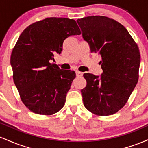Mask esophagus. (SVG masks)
<instances>
[{
  "label": "esophagus",
  "mask_w": 148,
  "mask_h": 148,
  "mask_svg": "<svg viewBox=\"0 0 148 148\" xmlns=\"http://www.w3.org/2000/svg\"><path fill=\"white\" fill-rule=\"evenodd\" d=\"M76 75L77 77H81V76H83V73L81 72H79V71L76 70Z\"/></svg>",
  "instance_id": "34e87169"
}]
</instances>
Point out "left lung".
Segmentation results:
<instances>
[{"label":"left lung","mask_w":148,"mask_h":148,"mask_svg":"<svg viewBox=\"0 0 148 148\" xmlns=\"http://www.w3.org/2000/svg\"><path fill=\"white\" fill-rule=\"evenodd\" d=\"M76 21L90 52L101 56L103 70L100 76L84 74V104L95 115H113L125 106L138 82V47L126 28L112 18L91 16Z\"/></svg>","instance_id":"8db88e82"}]
</instances>
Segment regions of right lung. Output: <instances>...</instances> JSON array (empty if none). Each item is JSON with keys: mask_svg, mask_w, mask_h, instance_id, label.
<instances>
[{"mask_svg": "<svg viewBox=\"0 0 148 148\" xmlns=\"http://www.w3.org/2000/svg\"><path fill=\"white\" fill-rule=\"evenodd\" d=\"M81 33L75 20L51 17L30 25L18 37L10 64L21 101L32 112L52 115L64 106L76 74L50 60L60 54L67 37Z\"/></svg>", "mask_w": 148, "mask_h": 148, "instance_id": "add662e5", "label": "right lung"}]
</instances>
